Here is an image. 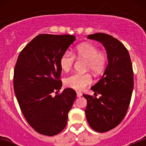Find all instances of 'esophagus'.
<instances>
[{"label":"esophagus","mask_w":146,"mask_h":146,"mask_svg":"<svg viewBox=\"0 0 146 146\" xmlns=\"http://www.w3.org/2000/svg\"><path fill=\"white\" fill-rule=\"evenodd\" d=\"M82 95V93L79 92V91H77V97H80Z\"/></svg>","instance_id":"esophagus-1"}]
</instances>
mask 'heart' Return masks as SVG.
I'll return each mask as SVG.
<instances>
[{
	"instance_id": "heart-1",
	"label": "heart",
	"mask_w": 146,
	"mask_h": 146,
	"mask_svg": "<svg viewBox=\"0 0 146 146\" xmlns=\"http://www.w3.org/2000/svg\"><path fill=\"white\" fill-rule=\"evenodd\" d=\"M75 57L86 60V68L91 69L94 74H102L106 69L108 64V55L105 52L99 50L97 45L91 42H84L77 46L74 55L66 51L60 58V67L64 72H69L74 64ZM66 87L80 91L92 82V77L88 73H74L64 79Z\"/></svg>"
}]
</instances>
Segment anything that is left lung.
<instances>
[{
  "mask_svg": "<svg viewBox=\"0 0 146 146\" xmlns=\"http://www.w3.org/2000/svg\"><path fill=\"white\" fill-rule=\"evenodd\" d=\"M88 38L101 42L107 51L108 65L101 80L91 88L100 97L83 94L87 100L85 110L89 126L105 132L121 123L126 114L133 91V69L128 50L110 35L97 33Z\"/></svg>",
  "mask_w": 146,
  "mask_h": 146,
  "instance_id": "obj_1",
  "label": "left lung"
}]
</instances>
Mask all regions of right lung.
Masks as SVG:
<instances>
[{
  "label": "right lung",
  "mask_w": 146,
  "mask_h": 146,
  "mask_svg": "<svg viewBox=\"0 0 146 146\" xmlns=\"http://www.w3.org/2000/svg\"><path fill=\"white\" fill-rule=\"evenodd\" d=\"M75 39L73 35H38L18 56L14 72L15 95L27 122L42 135H58L66 126L77 94L72 88L57 94L62 86L59 61Z\"/></svg>",
  "instance_id": "right-lung-1"
}]
</instances>
